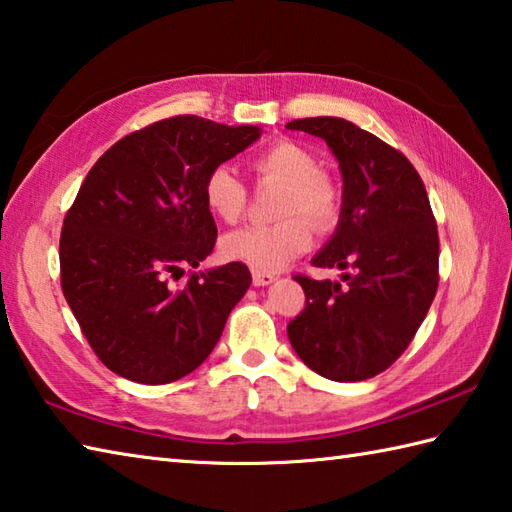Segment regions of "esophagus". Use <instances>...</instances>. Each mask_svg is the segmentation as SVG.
<instances>
[{
    "mask_svg": "<svg viewBox=\"0 0 512 512\" xmlns=\"http://www.w3.org/2000/svg\"><path fill=\"white\" fill-rule=\"evenodd\" d=\"M275 279H277L275 273H268V270L253 268V284L255 286H268V284H273Z\"/></svg>",
    "mask_w": 512,
    "mask_h": 512,
    "instance_id": "1",
    "label": "esophagus"
}]
</instances>
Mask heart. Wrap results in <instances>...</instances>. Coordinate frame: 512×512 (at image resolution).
<instances>
[{
  "label": "heart",
  "instance_id": "1",
  "mask_svg": "<svg viewBox=\"0 0 512 512\" xmlns=\"http://www.w3.org/2000/svg\"><path fill=\"white\" fill-rule=\"evenodd\" d=\"M259 182H279L284 188L277 199V215L270 224H250L228 233L222 250L233 262L257 270H277L290 259L306 253L317 230H330L342 215V188L337 179L319 168L306 148L293 142H275L253 159ZM204 202L215 217L233 224L242 217L248 190L230 166H215L204 179ZM311 221L308 223L307 219Z\"/></svg>",
  "mask_w": 512,
  "mask_h": 512
}]
</instances>
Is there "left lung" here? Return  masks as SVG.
<instances>
[{"label":"left lung","mask_w":512,"mask_h":512,"mask_svg":"<svg viewBox=\"0 0 512 512\" xmlns=\"http://www.w3.org/2000/svg\"><path fill=\"white\" fill-rule=\"evenodd\" d=\"M290 130L322 137L344 177L342 217L313 259L342 282L295 275L306 306L288 324L290 346L317 375L362 382L393 366L433 304L439 235L426 186L404 153L339 117H306Z\"/></svg>","instance_id":"8db88e82"}]
</instances>
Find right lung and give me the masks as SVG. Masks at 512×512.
<instances>
[{
	"instance_id": "right-lung-1",
	"label": "right lung",
	"mask_w": 512,
	"mask_h": 512,
	"mask_svg": "<svg viewBox=\"0 0 512 512\" xmlns=\"http://www.w3.org/2000/svg\"><path fill=\"white\" fill-rule=\"evenodd\" d=\"M197 115L119 139L88 170L59 237V277L79 328L108 370L170 384L204 362L250 282L242 262L197 268L217 239L206 175L259 137Z\"/></svg>"
}]
</instances>
